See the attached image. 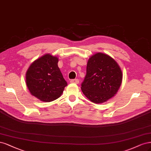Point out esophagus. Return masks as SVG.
<instances>
[{"instance_id": "obj_1", "label": "esophagus", "mask_w": 151, "mask_h": 151, "mask_svg": "<svg viewBox=\"0 0 151 151\" xmlns=\"http://www.w3.org/2000/svg\"><path fill=\"white\" fill-rule=\"evenodd\" d=\"M71 83H76V84H78L79 83V80L78 79H74V80H71L70 81Z\"/></svg>"}]
</instances>
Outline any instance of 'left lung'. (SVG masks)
Returning <instances> with one entry per match:
<instances>
[{"label":"left lung","instance_id":"left-lung-1","mask_svg":"<svg viewBox=\"0 0 151 151\" xmlns=\"http://www.w3.org/2000/svg\"><path fill=\"white\" fill-rule=\"evenodd\" d=\"M122 81V72L118 63L109 55L96 52L86 66V75L81 90L91 101L102 104L116 93Z\"/></svg>","mask_w":151,"mask_h":151}]
</instances>
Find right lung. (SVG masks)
<instances>
[{"instance_id":"right-lung-1","label":"right lung","mask_w":151,"mask_h":151,"mask_svg":"<svg viewBox=\"0 0 151 151\" xmlns=\"http://www.w3.org/2000/svg\"><path fill=\"white\" fill-rule=\"evenodd\" d=\"M58 63L57 56L47 53L33 61L26 71L28 90L32 95L42 101L56 100L67 85Z\"/></svg>"}]
</instances>
